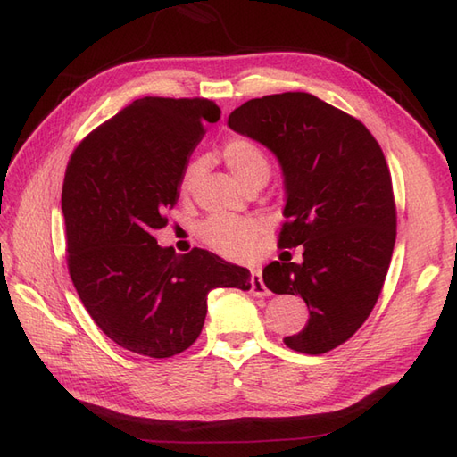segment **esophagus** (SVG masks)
I'll use <instances>...</instances> for the list:
<instances>
[{"label": "esophagus", "mask_w": 457, "mask_h": 457, "mask_svg": "<svg viewBox=\"0 0 457 457\" xmlns=\"http://www.w3.org/2000/svg\"><path fill=\"white\" fill-rule=\"evenodd\" d=\"M249 283H251V295H253V296H269V288L265 287L263 277H261L259 270H253V273H251Z\"/></svg>", "instance_id": "obj_1"}]
</instances>
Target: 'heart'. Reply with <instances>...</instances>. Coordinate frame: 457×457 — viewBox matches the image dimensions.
Segmentation results:
<instances>
[{"label":"heart","mask_w":457,"mask_h":457,"mask_svg":"<svg viewBox=\"0 0 457 457\" xmlns=\"http://www.w3.org/2000/svg\"><path fill=\"white\" fill-rule=\"evenodd\" d=\"M221 159L228 169L244 187L265 184L270 174V162L265 149L257 141L245 135H231L221 143ZM202 159H192L184 164L180 174V192L194 190L204 174ZM267 229V221L255 216H228V213H213L198 226V234L204 244L216 253L229 259H247L255 249L257 237Z\"/></svg>","instance_id":"b5f03b06"}]
</instances>
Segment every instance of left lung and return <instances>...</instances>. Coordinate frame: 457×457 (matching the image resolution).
I'll use <instances>...</instances> for the list:
<instances>
[{"instance_id": "8db88e82", "label": "left lung", "mask_w": 457, "mask_h": 457, "mask_svg": "<svg viewBox=\"0 0 457 457\" xmlns=\"http://www.w3.org/2000/svg\"><path fill=\"white\" fill-rule=\"evenodd\" d=\"M228 125L275 153L287 190L278 247L304 249L303 263L263 269L269 290L303 296L310 310L285 344L326 353L363 326L391 265L396 208L385 154L361 121L306 92L249 100Z\"/></svg>"}]
</instances>
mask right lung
<instances>
[{
    "instance_id": "add662e5",
    "label": "right lung",
    "mask_w": 457,
    "mask_h": 457,
    "mask_svg": "<svg viewBox=\"0 0 457 457\" xmlns=\"http://www.w3.org/2000/svg\"><path fill=\"white\" fill-rule=\"evenodd\" d=\"M220 113L206 98L147 96L96 128L68 161V273L94 322L133 353L184 352L202 332L212 288L251 287L247 269L198 247L179 255L153 236L169 223L204 125Z\"/></svg>"
}]
</instances>
